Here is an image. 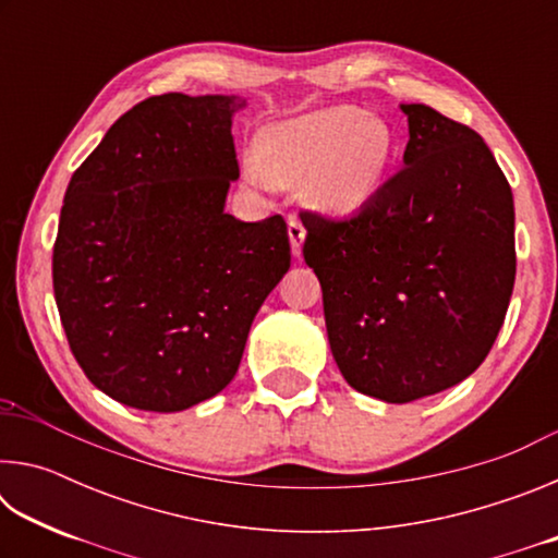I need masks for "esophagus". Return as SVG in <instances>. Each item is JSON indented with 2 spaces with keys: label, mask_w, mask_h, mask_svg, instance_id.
<instances>
[{
  "label": "esophagus",
  "mask_w": 558,
  "mask_h": 558,
  "mask_svg": "<svg viewBox=\"0 0 558 558\" xmlns=\"http://www.w3.org/2000/svg\"><path fill=\"white\" fill-rule=\"evenodd\" d=\"M305 226H302L298 219H290L288 221V235H290V248H292V256L300 258L302 256V241H305Z\"/></svg>",
  "instance_id": "obj_1"
}]
</instances>
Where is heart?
<instances>
[{
  "mask_svg": "<svg viewBox=\"0 0 558 558\" xmlns=\"http://www.w3.org/2000/svg\"><path fill=\"white\" fill-rule=\"evenodd\" d=\"M256 153L258 162L245 167V177L256 186H302L315 209L354 214L384 184L393 132L381 118L337 106L266 128Z\"/></svg>",
  "mask_w": 558,
  "mask_h": 558,
  "instance_id": "heart-1",
  "label": "heart"
}]
</instances>
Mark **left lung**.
Listing matches in <instances>:
<instances>
[{
  "instance_id": "1",
  "label": "left lung",
  "mask_w": 558,
  "mask_h": 558,
  "mask_svg": "<svg viewBox=\"0 0 558 558\" xmlns=\"http://www.w3.org/2000/svg\"><path fill=\"white\" fill-rule=\"evenodd\" d=\"M403 169L344 219L302 211L347 384L386 403L446 391L477 369L514 288V199L475 130L403 102Z\"/></svg>"
}]
</instances>
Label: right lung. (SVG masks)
Masks as SVG:
<instances>
[{
  "mask_svg": "<svg viewBox=\"0 0 558 558\" xmlns=\"http://www.w3.org/2000/svg\"><path fill=\"white\" fill-rule=\"evenodd\" d=\"M243 106L184 93L137 102L65 189L53 245L61 325L90 384L132 409L174 413L223 391L290 268L282 216L226 214Z\"/></svg>",
  "mask_w": 558,
  "mask_h": 558,
  "instance_id": "right-lung-1",
  "label": "right lung"
}]
</instances>
